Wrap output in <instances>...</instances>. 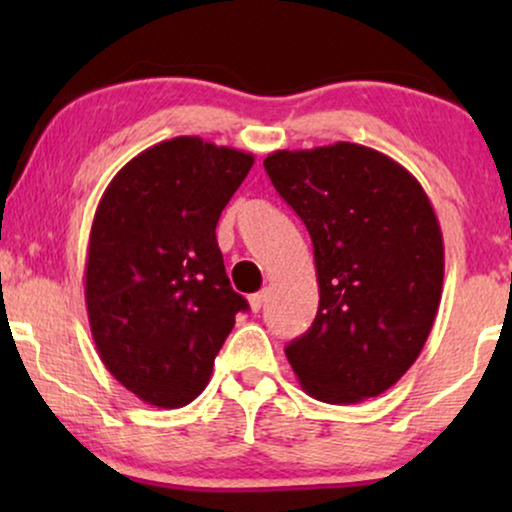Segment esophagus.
Instances as JSON below:
<instances>
[{"mask_svg":"<svg viewBox=\"0 0 512 512\" xmlns=\"http://www.w3.org/2000/svg\"><path fill=\"white\" fill-rule=\"evenodd\" d=\"M270 300V291H261V293H254V296L249 298V305H251V312H261L265 303Z\"/></svg>","mask_w":512,"mask_h":512,"instance_id":"1","label":"esophagus"}]
</instances>
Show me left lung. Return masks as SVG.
I'll return each mask as SVG.
<instances>
[{
    "label": "left lung",
    "instance_id": "8db88e82",
    "mask_svg": "<svg viewBox=\"0 0 512 512\" xmlns=\"http://www.w3.org/2000/svg\"><path fill=\"white\" fill-rule=\"evenodd\" d=\"M263 165L314 247L319 310L286 347L300 387L331 405L380 396L438 314L445 247L429 195L394 158L352 142L275 151Z\"/></svg>",
    "mask_w": 512,
    "mask_h": 512
}]
</instances>
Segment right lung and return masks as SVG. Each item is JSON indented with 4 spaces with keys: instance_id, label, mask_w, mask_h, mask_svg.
I'll use <instances>...</instances> for the list:
<instances>
[{
    "instance_id": "right-lung-1",
    "label": "right lung",
    "mask_w": 512,
    "mask_h": 512,
    "mask_svg": "<svg viewBox=\"0 0 512 512\" xmlns=\"http://www.w3.org/2000/svg\"><path fill=\"white\" fill-rule=\"evenodd\" d=\"M251 165L247 151L174 137L123 165L97 205L83 272L90 333L144 403L198 398L249 307L230 286L216 223Z\"/></svg>"
}]
</instances>
